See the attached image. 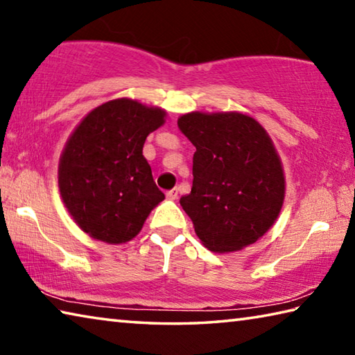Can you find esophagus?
Segmentation results:
<instances>
[{"mask_svg":"<svg viewBox=\"0 0 355 355\" xmlns=\"http://www.w3.org/2000/svg\"><path fill=\"white\" fill-rule=\"evenodd\" d=\"M166 197H167V199H169V200H177V199H178V189L173 188V189H171V191H167Z\"/></svg>","mask_w":355,"mask_h":355,"instance_id":"obj_1","label":"esophagus"}]
</instances>
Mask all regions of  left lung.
Instances as JSON below:
<instances>
[{
	"instance_id": "left-lung-1",
	"label": "left lung",
	"mask_w": 355,
	"mask_h": 355,
	"mask_svg": "<svg viewBox=\"0 0 355 355\" xmlns=\"http://www.w3.org/2000/svg\"><path fill=\"white\" fill-rule=\"evenodd\" d=\"M178 128L196 147L192 188L180 205L202 244L227 254L258 241L285 200L284 166L271 136L238 111H192L178 117Z\"/></svg>"
}]
</instances>
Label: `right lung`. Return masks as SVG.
<instances>
[{"label":"right lung","instance_id":"right-lung-1","mask_svg":"<svg viewBox=\"0 0 355 355\" xmlns=\"http://www.w3.org/2000/svg\"><path fill=\"white\" fill-rule=\"evenodd\" d=\"M166 117L163 107L116 98L87 112L69 136L58 166L59 192L75 224L91 238L131 241L164 200L142 148Z\"/></svg>","mask_w":355,"mask_h":355}]
</instances>
